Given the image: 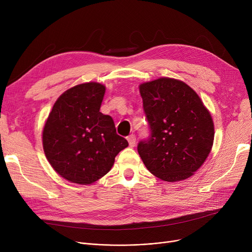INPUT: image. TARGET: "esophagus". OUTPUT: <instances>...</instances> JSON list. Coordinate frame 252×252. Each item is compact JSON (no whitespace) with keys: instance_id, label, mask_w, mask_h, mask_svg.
Returning a JSON list of instances; mask_svg holds the SVG:
<instances>
[{"instance_id":"esophagus-1","label":"esophagus","mask_w":252,"mask_h":252,"mask_svg":"<svg viewBox=\"0 0 252 252\" xmlns=\"http://www.w3.org/2000/svg\"><path fill=\"white\" fill-rule=\"evenodd\" d=\"M127 141H128V144L130 147H134L135 144H136V136L135 135H129L127 137Z\"/></svg>"}]
</instances>
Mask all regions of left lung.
Returning <instances> with one entry per match:
<instances>
[{
    "label": "left lung",
    "instance_id": "left-lung-1",
    "mask_svg": "<svg viewBox=\"0 0 252 252\" xmlns=\"http://www.w3.org/2000/svg\"><path fill=\"white\" fill-rule=\"evenodd\" d=\"M149 136L138 144L147 169L166 182L185 180L207 158L214 123L199 96L185 83L162 77L140 86Z\"/></svg>",
    "mask_w": 252,
    "mask_h": 252
}]
</instances>
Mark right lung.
Wrapping results in <instances>:
<instances>
[{
  "instance_id": "add662e5",
  "label": "right lung",
  "mask_w": 252,
  "mask_h": 252,
  "mask_svg": "<svg viewBox=\"0 0 252 252\" xmlns=\"http://www.w3.org/2000/svg\"><path fill=\"white\" fill-rule=\"evenodd\" d=\"M104 94L105 87L98 83L77 85L58 98L46 122L43 146L47 159L71 183L96 182L128 146L116 134L112 117L100 112Z\"/></svg>"
}]
</instances>
